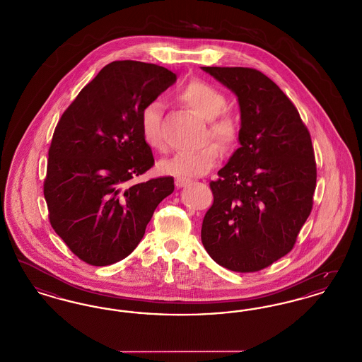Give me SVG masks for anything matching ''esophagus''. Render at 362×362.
Returning <instances> with one entry per match:
<instances>
[{
	"instance_id": "34e87169",
	"label": "esophagus",
	"mask_w": 362,
	"mask_h": 362,
	"mask_svg": "<svg viewBox=\"0 0 362 362\" xmlns=\"http://www.w3.org/2000/svg\"><path fill=\"white\" fill-rule=\"evenodd\" d=\"M189 182H191L189 179H185V177H176V179H175V186H176L177 189H182V187L187 186Z\"/></svg>"
}]
</instances>
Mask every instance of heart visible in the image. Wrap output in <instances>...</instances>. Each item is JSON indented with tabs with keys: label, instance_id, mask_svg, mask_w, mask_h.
Masks as SVG:
<instances>
[{
	"label": "heart",
	"instance_id": "heart-1",
	"mask_svg": "<svg viewBox=\"0 0 362 362\" xmlns=\"http://www.w3.org/2000/svg\"><path fill=\"white\" fill-rule=\"evenodd\" d=\"M176 100L209 123L207 139H216L223 148L236 145L240 136L238 119L225 111L226 98L216 86L205 81H191L176 96ZM141 132L146 145L156 152L165 151L161 133V105L158 102L146 104L141 112ZM221 157V148L211 142L199 151L177 153L160 163V170L177 177L201 176L211 171Z\"/></svg>",
	"mask_w": 362,
	"mask_h": 362
}]
</instances>
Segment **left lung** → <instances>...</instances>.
<instances>
[{
    "mask_svg": "<svg viewBox=\"0 0 362 362\" xmlns=\"http://www.w3.org/2000/svg\"><path fill=\"white\" fill-rule=\"evenodd\" d=\"M240 105V148L210 182L201 239L211 259L259 272L292 251L316 187L310 134L289 98L262 71L204 66Z\"/></svg>",
    "mask_w": 362,
    "mask_h": 362,
    "instance_id": "8db88e82",
    "label": "left lung"
}]
</instances>
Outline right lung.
<instances>
[{
    "instance_id": "1",
    "label": "right lung",
    "mask_w": 362,
    "mask_h": 362,
    "mask_svg": "<svg viewBox=\"0 0 362 362\" xmlns=\"http://www.w3.org/2000/svg\"><path fill=\"white\" fill-rule=\"evenodd\" d=\"M176 81L163 66L114 61L86 84L58 122L43 192L52 229L92 266L129 257L173 177L137 183L155 158L141 112Z\"/></svg>"
}]
</instances>
